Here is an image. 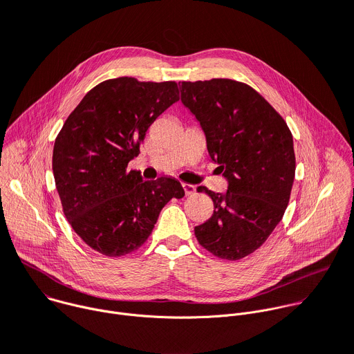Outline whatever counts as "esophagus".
Instances as JSON below:
<instances>
[{
    "label": "esophagus",
    "instance_id": "34e87169",
    "mask_svg": "<svg viewBox=\"0 0 354 354\" xmlns=\"http://www.w3.org/2000/svg\"><path fill=\"white\" fill-rule=\"evenodd\" d=\"M182 187H183V190H185V194H186V196L193 194V193L196 192V187H194L193 185H190V183H182Z\"/></svg>",
    "mask_w": 354,
    "mask_h": 354
}]
</instances>
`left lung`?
Instances as JSON below:
<instances>
[{
  "instance_id": "1",
  "label": "left lung",
  "mask_w": 354,
  "mask_h": 354,
  "mask_svg": "<svg viewBox=\"0 0 354 354\" xmlns=\"http://www.w3.org/2000/svg\"><path fill=\"white\" fill-rule=\"evenodd\" d=\"M179 88L228 183L224 193L197 187L212 197L214 213L194 227L196 238L213 255L238 261L268 239L286 212L295 174L292 136L268 100L246 84L214 78Z\"/></svg>"
}]
</instances>
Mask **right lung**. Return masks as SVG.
I'll use <instances>...</instances> for the list:
<instances>
[{"mask_svg":"<svg viewBox=\"0 0 354 354\" xmlns=\"http://www.w3.org/2000/svg\"><path fill=\"white\" fill-rule=\"evenodd\" d=\"M179 100L178 84L106 80L67 118L53 148V175L64 216L77 235L106 257L138 249L171 198L185 190L161 176L142 180L129 162L148 127Z\"/></svg>","mask_w":354,"mask_h":354,"instance_id":"right-lung-1","label":"right lung"}]
</instances>
